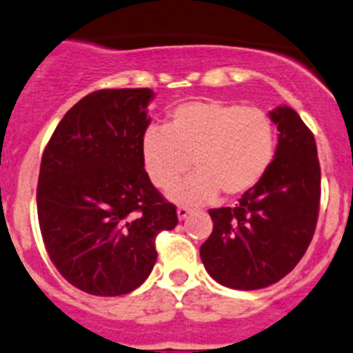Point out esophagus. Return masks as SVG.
<instances>
[{"mask_svg": "<svg viewBox=\"0 0 353 353\" xmlns=\"http://www.w3.org/2000/svg\"><path fill=\"white\" fill-rule=\"evenodd\" d=\"M190 212H192V209L186 208V205H179V208H177V218H179L181 221L186 220L190 216Z\"/></svg>", "mask_w": 353, "mask_h": 353, "instance_id": "esophagus-1", "label": "esophagus"}]
</instances>
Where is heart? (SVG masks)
Segmentation results:
<instances>
[{
  "instance_id": "b5f03b06",
  "label": "heart",
  "mask_w": 353,
  "mask_h": 353,
  "mask_svg": "<svg viewBox=\"0 0 353 353\" xmlns=\"http://www.w3.org/2000/svg\"><path fill=\"white\" fill-rule=\"evenodd\" d=\"M276 149V126L265 110L220 100L174 107L167 128L151 126L142 137V160L151 183L170 188L181 204H205L223 193L239 196L265 176Z\"/></svg>"
}]
</instances>
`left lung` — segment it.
<instances>
[{
    "mask_svg": "<svg viewBox=\"0 0 353 353\" xmlns=\"http://www.w3.org/2000/svg\"><path fill=\"white\" fill-rule=\"evenodd\" d=\"M269 116L279 132L274 160L236 208L209 211L214 225L200 246L209 276L236 290H259L287 276L306 253L319 220L315 137L290 107H276Z\"/></svg>",
    "mask_w": 353,
    "mask_h": 353,
    "instance_id": "1",
    "label": "left lung"
}]
</instances>
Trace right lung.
<instances>
[{"label":"right lung","mask_w":353,"mask_h":353,"mask_svg":"<svg viewBox=\"0 0 353 353\" xmlns=\"http://www.w3.org/2000/svg\"><path fill=\"white\" fill-rule=\"evenodd\" d=\"M154 93L100 90L77 101L43 151L38 223L63 278L91 295L141 287L157 262V236L177 225L176 205L153 186L142 137Z\"/></svg>","instance_id":"add662e5"}]
</instances>
